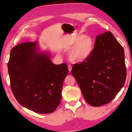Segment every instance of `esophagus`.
<instances>
[{"instance_id": "34e87169", "label": "esophagus", "mask_w": 132, "mask_h": 132, "mask_svg": "<svg viewBox=\"0 0 132 132\" xmlns=\"http://www.w3.org/2000/svg\"><path fill=\"white\" fill-rule=\"evenodd\" d=\"M68 70H69V72H71V70H72V66L71 64L68 65Z\"/></svg>"}]
</instances>
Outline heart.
<instances>
[{
    "label": "heart",
    "instance_id": "heart-1",
    "mask_svg": "<svg viewBox=\"0 0 132 132\" xmlns=\"http://www.w3.org/2000/svg\"><path fill=\"white\" fill-rule=\"evenodd\" d=\"M94 41L91 37L79 35L69 46V56L72 61L82 62L87 60L94 49Z\"/></svg>",
    "mask_w": 132,
    "mask_h": 132
}]
</instances>
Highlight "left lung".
I'll list each match as a JSON object with an SVG mask.
<instances>
[{
    "label": "left lung",
    "mask_w": 132,
    "mask_h": 132,
    "mask_svg": "<svg viewBox=\"0 0 132 132\" xmlns=\"http://www.w3.org/2000/svg\"><path fill=\"white\" fill-rule=\"evenodd\" d=\"M71 73L89 104L99 107L108 104L126 80L123 47L110 31L99 35L90 56L74 64Z\"/></svg>",
    "instance_id": "1"
}]
</instances>
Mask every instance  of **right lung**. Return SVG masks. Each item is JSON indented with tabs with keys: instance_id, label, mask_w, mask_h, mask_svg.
<instances>
[{
	"instance_id": "1",
	"label": "right lung",
	"mask_w": 132,
	"mask_h": 132,
	"mask_svg": "<svg viewBox=\"0 0 132 132\" xmlns=\"http://www.w3.org/2000/svg\"><path fill=\"white\" fill-rule=\"evenodd\" d=\"M38 50L37 42L19 44L12 49L7 64L10 87L24 107L42 114L52 113L60 104L68 65L54 64L50 54Z\"/></svg>"
}]
</instances>
